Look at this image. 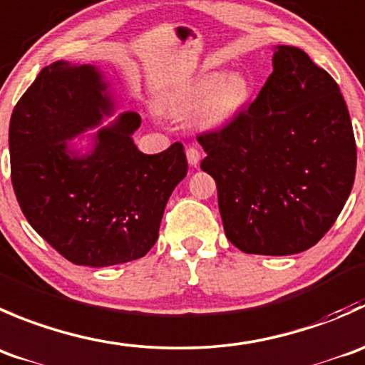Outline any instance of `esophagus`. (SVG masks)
<instances>
[{
    "label": "esophagus",
    "mask_w": 365,
    "mask_h": 365,
    "mask_svg": "<svg viewBox=\"0 0 365 365\" xmlns=\"http://www.w3.org/2000/svg\"><path fill=\"white\" fill-rule=\"evenodd\" d=\"M186 158L187 163H190L191 167H198V163H200V150H198L197 147L190 145L186 149Z\"/></svg>",
    "instance_id": "obj_1"
}]
</instances>
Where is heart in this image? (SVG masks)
<instances>
[{
  "label": "heart",
  "instance_id": "1",
  "mask_svg": "<svg viewBox=\"0 0 365 365\" xmlns=\"http://www.w3.org/2000/svg\"><path fill=\"white\" fill-rule=\"evenodd\" d=\"M252 85L243 74L227 76L222 71L198 76L182 92L167 101V110L175 115L200 110V122L205 128H222L241 113L250 99Z\"/></svg>",
  "mask_w": 365,
  "mask_h": 365
}]
</instances>
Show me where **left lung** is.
Masks as SVG:
<instances>
[{"instance_id":"8db88e82","label":"left lung","mask_w":365,"mask_h":365,"mask_svg":"<svg viewBox=\"0 0 365 365\" xmlns=\"http://www.w3.org/2000/svg\"><path fill=\"white\" fill-rule=\"evenodd\" d=\"M218 187L225 236L245 254L314 247L355 181L356 145L339 85L300 48L277 46L273 72L234 120L197 136Z\"/></svg>"}]
</instances>
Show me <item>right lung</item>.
<instances>
[{"label": "right lung", "mask_w": 365, "mask_h": 365, "mask_svg": "<svg viewBox=\"0 0 365 365\" xmlns=\"http://www.w3.org/2000/svg\"><path fill=\"white\" fill-rule=\"evenodd\" d=\"M111 106L92 65L55 61L17 101L9 129L23 215L67 261L93 268L153 248L165 205L187 172L181 142L153 156L136 149L131 135L142 118L135 111L99 129L92 153H71L67 140L99 124Z\"/></svg>", "instance_id": "add662e5"}]
</instances>
